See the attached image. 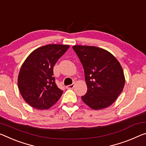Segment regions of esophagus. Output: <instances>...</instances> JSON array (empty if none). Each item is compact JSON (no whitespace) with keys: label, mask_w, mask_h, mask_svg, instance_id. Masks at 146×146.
<instances>
[{"label":"esophagus","mask_w":146,"mask_h":146,"mask_svg":"<svg viewBox=\"0 0 146 146\" xmlns=\"http://www.w3.org/2000/svg\"><path fill=\"white\" fill-rule=\"evenodd\" d=\"M75 82H74L72 84H70V85H68L66 87L67 89H73V87L75 86Z\"/></svg>","instance_id":"34e87169"}]
</instances>
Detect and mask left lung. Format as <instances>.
<instances>
[{
    "mask_svg": "<svg viewBox=\"0 0 146 146\" xmlns=\"http://www.w3.org/2000/svg\"><path fill=\"white\" fill-rule=\"evenodd\" d=\"M84 70L88 91L82 100L94 110L108 107L123 91L124 73L118 60L110 52L94 46L74 45Z\"/></svg>",
    "mask_w": 146,
    "mask_h": 146,
    "instance_id": "left-lung-1",
    "label": "left lung"
}]
</instances>
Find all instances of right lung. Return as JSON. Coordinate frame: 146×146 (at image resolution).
Wrapping results in <instances>:
<instances>
[{
	"instance_id": "add662e5",
	"label": "right lung",
	"mask_w": 146,
	"mask_h": 146,
	"mask_svg": "<svg viewBox=\"0 0 146 146\" xmlns=\"http://www.w3.org/2000/svg\"><path fill=\"white\" fill-rule=\"evenodd\" d=\"M69 45L50 44L33 50L20 69L17 78L21 95L26 102L38 110H47L60 98L63 91L53 77V67Z\"/></svg>"
}]
</instances>
